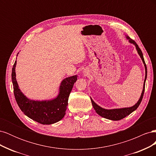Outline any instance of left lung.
<instances>
[{
    "mask_svg": "<svg viewBox=\"0 0 156 156\" xmlns=\"http://www.w3.org/2000/svg\"><path fill=\"white\" fill-rule=\"evenodd\" d=\"M126 36V38L127 40H129V43L133 44L135 46L136 49V51H137L138 54L139 55L140 57L141 58V59H142V60H143V62L144 64V68H145V79H144V84H143V89L142 93H141V95H140L139 100L135 105H134L133 106H132V107L120 108H113V109H105V108H103L101 107L100 106H99L98 105H97L96 103L93 101L92 99L90 98L92 106L94 108V110L96 111V112L98 113V114L100 116H101L103 118H105V119H108V120H120L122 119H124V118H125L127 116H128L129 115H130L131 112H133L134 111H135L136 108H138L141 101H142V100H143L144 92L145 82H146V77H147V68H146V65L145 62H144V57H143V55L142 51H141L140 49L139 48L138 45L136 44V42L134 40L131 39L128 36Z\"/></svg>",
    "mask_w": 156,
    "mask_h": 156,
    "instance_id": "obj_1",
    "label": "left lung"
}]
</instances>
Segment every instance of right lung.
<instances>
[{
  "label": "right lung",
  "mask_w": 156,
  "mask_h": 156,
  "mask_svg": "<svg viewBox=\"0 0 156 156\" xmlns=\"http://www.w3.org/2000/svg\"><path fill=\"white\" fill-rule=\"evenodd\" d=\"M16 60L12 68V80L13 93L17 105L24 114L32 120L41 124H52L63 119L68 105V98L77 75L65 78L61 82L59 93L55 98L50 100H32L25 96L19 88L16 80Z\"/></svg>",
  "instance_id": "right-lung-1"
}]
</instances>
